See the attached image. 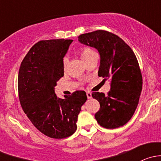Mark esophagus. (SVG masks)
<instances>
[{
  "label": "esophagus",
  "mask_w": 161,
  "mask_h": 161,
  "mask_svg": "<svg viewBox=\"0 0 161 161\" xmlns=\"http://www.w3.org/2000/svg\"><path fill=\"white\" fill-rule=\"evenodd\" d=\"M86 96H87V98L90 99L92 97V93L90 92H86Z\"/></svg>",
  "instance_id": "obj_1"
}]
</instances>
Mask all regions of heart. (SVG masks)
<instances>
[{"mask_svg":"<svg viewBox=\"0 0 161 161\" xmlns=\"http://www.w3.org/2000/svg\"><path fill=\"white\" fill-rule=\"evenodd\" d=\"M94 53H95V52L91 49L90 47H88L81 48L80 50H79V54H80L81 58H82V60H83L84 61H86L88 58H90L92 54H94ZM67 64H68V58H64V59H63V68H64V69H66Z\"/></svg>","mask_w":161,"mask_h":161,"instance_id":"obj_1","label":"heart"}]
</instances>
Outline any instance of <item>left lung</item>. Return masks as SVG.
I'll return each instance as SVG.
<instances>
[{
  "label": "left lung",
  "mask_w": 161,
  "mask_h": 161,
  "mask_svg": "<svg viewBox=\"0 0 161 161\" xmlns=\"http://www.w3.org/2000/svg\"><path fill=\"white\" fill-rule=\"evenodd\" d=\"M79 41L97 49L100 55L98 75L111 81L108 95L92 93L100 105L95 114L96 120L106 129L125 125L136 111L142 86V74L134 52L122 39L105 30L82 34Z\"/></svg>",
  "instance_id": "8db88e82"
}]
</instances>
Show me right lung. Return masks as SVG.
I'll use <instances>...</instances> for the list:
<instances>
[{"instance_id":"right-lung-1","label":"right lung","mask_w":161,"mask_h":161,"mask_svg":"<svg viewBox=\"0 0 161 161\" xmlns=\"http://www.w3.org/2000/svg\"><path fill=\"white\" fill-rule=\"evenodd\" d=\"M72 40H40L24 58L18 77L22 110L40 132L53 139H64L77 129L85 91L76 90L65 98L54 93L57 82L64 76L63 58Z\"/></svg>"}]
</instances>
